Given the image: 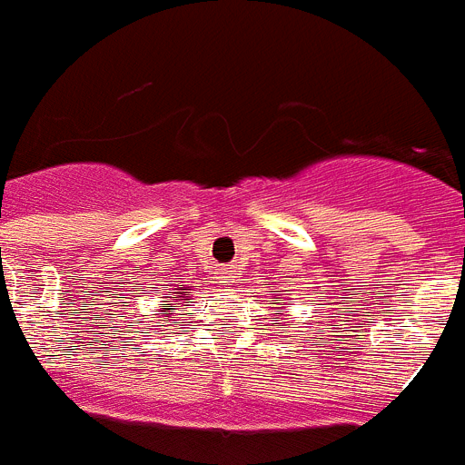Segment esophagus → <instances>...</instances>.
<instances>
[{"instance_id":"obj_1","label":"esophagus","mask_w":465,"mask_h":465,"mask_svg":"<svg viewBox=\"0 0 465 465\" xmlns=\"http://www.w3.org/2000/svg\"><path fill=\"white\" fill-rule=\"evenodd\" d=\"M219 283H221V286H225V289H228L230 283H232V270H230V268L221 270V272H219Z\"/></svg>"}]
</instances>
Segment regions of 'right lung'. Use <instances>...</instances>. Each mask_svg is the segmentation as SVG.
<instances>
[{"instance_id":"obj_1","label":"right lung","mask_w":465,"mask_h":465,"mask_svg":"<svg viewBox=\"0 0 465 465\" xmlns=\"http://www.w3.org/2000/svg\"><path fill=\"white\" fill-rule=\"evenodd\" d=\"M186 291H191V289H186V286H183V289H176V293H179V300H176V305H179V302H182V300L186 298Z\"/></svg>"}]
</instances>
